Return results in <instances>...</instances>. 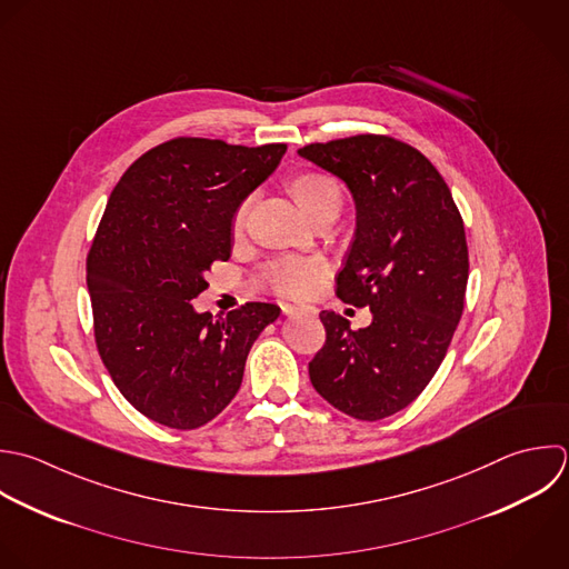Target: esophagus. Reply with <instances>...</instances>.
Listing matches in <instances>:
<instances>
[{"label": "esophagus", "instance_id": "1", "mask_svg": "<svg viewBox=\"0 0 569 569\" xmlns=\"http://www.w3.org/2000/svg\"><path fill=\"white\" fill-rule=\"evenodd\" d=\"M286 317H297V315H315V308H297V306H281Z\"/></svg>", "mask_w": 569, "mask_h": 569}]
</instances>
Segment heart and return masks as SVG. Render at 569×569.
Returning a JSON list of instances; mask_svg holds the SVG:
<instances>
[{"label":"heart","instance_id":"heart-1","mask_svg":"<svg viewBox=\"0 0 569 569\" xmlns=\"http://www.w3.org/2000/svg\"><path fill=\"white\" fill-rule=\"evenodd\" d=\"M286 188L297 201V206L315 221L321 219L323 214L339 212L341 208V186L332 174H326L319 170H299L288 177ZM246 214H248V201H243L232 217V228L237 234L246 226ZM326 274H328V263L319 257H312V259L281 257L266 266L263 283L281 297L306 299L319 288Z\"/></svg>","mask_w":569,"mask_h":569}]
</instances>
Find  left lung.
Segmentation results:
<instances>
[{"label":"left lung","instance_id":"8db88e82","mask_svg":"<svg viewBox=\"0 0 569 569\" xmlns=\"http://www.w3.org/2000/svg\"><path fill=\"white\" fill-rule=\"evenodd\" d=\"M301 157L341 177L357 230L337 297L372 310L368 328L323 310L326 343L308 363L315 390L359 421L408 408L432 381L461 321L468 241L452 192L432 161L390 134L308 143Z\"/></svg>","mask_w":569,"mask_h":569}]
</instances>
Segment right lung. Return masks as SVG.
I'll return each instance as SVG.
<instances>
[{
    "instance_id": "1",
    "label": "right lung",
    "mask_w": 569,
    "mask_h": 569,
    "mask_svg": "<svg viewBox=\"0 0 569 569\" xmlns=\"http://www.w3.org/2000/svg\"><path fill=\"white\" fill-rule=\"evenodd\" d=\"M286 143L174 137L117 181L86 257L97 352L126 401L154 423L194 430L239 392L248 352L281 308L248 301L197 315L203 272L232 252V217Z\"/></svg>"
}]
</instances>
